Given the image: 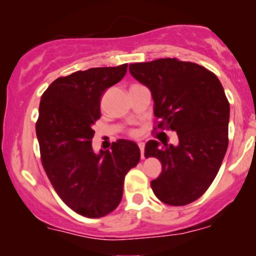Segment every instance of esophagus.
I'll return each instance as SVG.
<instances>
[{
    "instance_id": "34e87169",
    "label": "esophagus",
    "mask_w": 256,
    "mask_h": 256,
    "mask_svg": "<svg viewBox=\"0 0 256 256\" xmlns=\"http://www.w3.org/2000/svg\"><path fill=\"white\" fill-rule=\"evenodd\" d=\"M138 146H140V158H144V143L140 142L138 143Z\"/></svg>"
}]
</instances>
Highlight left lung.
Instances as JSON below:
<instances>
[{
    "label": "left lung",
    "instance_id": "1",
    "mask_svg": "<svg viewBox=\"0 0 256 256\" xmlns=\"http://www.w3.org/2000/svg\"><path fill=\"white\" fill-rule=\"evenodd\" d=\"M128 70L150 90L158 128L178 134L177 146L146 142V158L162 165L150 182L152 192L166 204H192L212 184L228 149L230 104L224 88L204 66L177 58L132 64Z\"/></svg>",
    "mask_w": 256,
    "mask_h": 256
}]
</instances>
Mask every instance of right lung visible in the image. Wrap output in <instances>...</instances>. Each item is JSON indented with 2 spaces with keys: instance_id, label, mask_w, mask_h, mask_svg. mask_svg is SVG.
<instances>
[{
  "instance_id": "obj_1",
  "label": "right lung",
  "mask_w": 256,
  "mask_h": 256,
  "mask_svg": "<svg viewBox=\"0 0 256 256\" xmlns=\"http://www.w3.org/2000/svg\"><path fill=\"white\" fill-rule=\"evenodd\" d=\"M126 71L128 64L74 72L52 82L40 98L36 134L44 171L64 204L88 218L118 207L126 173L140 158L134 140L98 152L91 146L102 96Z\"/></svg>"
}]
</instances>
